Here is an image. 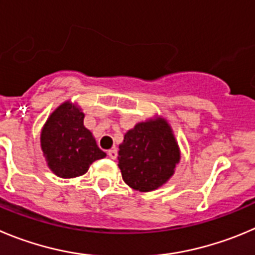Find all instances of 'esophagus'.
Instances as JSON below:
<instances>
[{"label": "esophagus", "instance_id": "1", "mask_svg": "<svg viewBox=\"0 0 255 255\" xmlns=\"http://www.w3.org/2000/svg\"><path fill=\"white\" fill-rule=\"evenodd\" d=\"M107 153H108V156L111 157L112 160H116L117 156H118V152H117V148H112V149H109V151L107 152Z\"/></svg>", "mask_w": 255, "mask_h": 255}]
</instances>
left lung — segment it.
<instances>
[{
	"label": "left lung",
	"instance_id": "8db88e82",
	"mask_svg": "<svg viewBox=\"0 0 255 255\" xmlns=\"http://www.w3.org/2000/svg\"><path fill=\"white\" fill-rule=\"evenodd\" d=\"M180 160L181 152L172 128L161 116L137 123L126 133L118 151L123 181L139 192L165 185Z\"/></svg>",
	"mask_w": 255,
	"mask_h": 255
}]
</instances>
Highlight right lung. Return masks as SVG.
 <instances>
[{
	"label": "right lung",
	"mask_w": 255,
	"mask_h": 255,
	"mask_svg": "<svg viewBox=\"0 0 255 255\" xmlns=\"http://www.w3.org/2000/svg\"><path fill=\"white\" fill-rule=\"evenodd\" d=\"M40 144L47 167L61 178L79 177L94 161L107 156L85 128L82 108L70 101L50 114L40 133Z\"/></svg>",
	"instance_id": "right-lung-1"
}]
</instances>
